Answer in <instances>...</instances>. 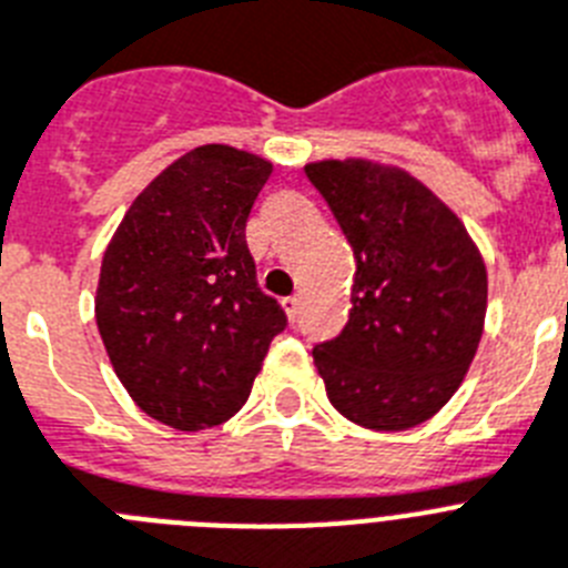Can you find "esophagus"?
I'll return each instance as SVG.
<instances>
[{"label": "esophagus", "mask_w": 568, "mask_h": 568, "mask_svg": "<svg viewBox=\"0 0 568 568\" xmlns=\"http://www.w3.org/2000/svg\"><path fill=\"white\" fill-rule=\"evenodd\" d=\"M283 308H285V314H288V321H297V314H300V297H297V294L285 297Z\"/></svg>", "instance_id": "1"}]
</instances>
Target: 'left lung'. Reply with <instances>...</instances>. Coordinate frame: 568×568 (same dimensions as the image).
Here are the masks:
<instances>
[{
    "label": "left lung",
    "mask_w": 568,
    "mask_h": 568,
    "mask_svg": "<svg viewBox=\"0 0 568 568\" xmlns=\"http://www.w3.org/2000/svg\"><path fill=\"white\" fill-rule=\"evenodd\" d=\"M306 175L357 262L349 323L314 346V366L343 418L409 430L454 398L479 349L483 254L462 219L402 166L326 159Z\"/></svg>",
    "instance_id": "8db88e82"
}]
</instances>
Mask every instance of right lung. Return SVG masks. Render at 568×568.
Returning a JSON list of instances; mask_svg holds the SVG:
<instances>
[{
	"mask_svg": "<svg viewBox=\"0 0 568 568\" xmlns=\"http://www.w3.org/2000/svg\"><path fill=\"white\" fill-rule=\"evenodd\" d=\"M271 170L236 146H195L138 193L109 240L98 332L123 389L166 427L195 433L236 416L285 328L245 242Z\"/></svg>",
	"mask_w": 568,
	"mask_h": 568,
	"instance_id": "obj_1",
	"label": "right lung"
}]
</instances>
